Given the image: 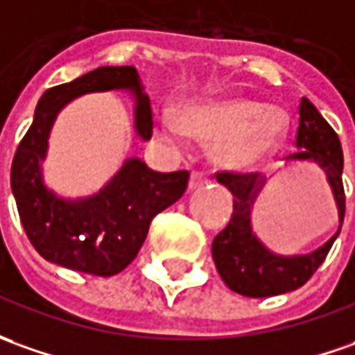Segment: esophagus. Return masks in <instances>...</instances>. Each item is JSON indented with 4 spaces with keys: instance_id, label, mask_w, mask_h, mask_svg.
<instances>
[{
    "instance_id": "34e87169",
    "label": "esophagus",
    "mask_w": 355,
    "mask_h": 355,
    "mask_svg": "<svg viewBox=\"0 0 355 355\" xmlns=\"http://www.w3.org/2000/svg\"><path fill=\"white\" fill-rule=\"evenodd\" d=\"M208 177H204L202 173H198V171H194L192 175H190V182H188V188L190 190H198V188H204L208 187Z\"/></svg>"
}]
</instances>
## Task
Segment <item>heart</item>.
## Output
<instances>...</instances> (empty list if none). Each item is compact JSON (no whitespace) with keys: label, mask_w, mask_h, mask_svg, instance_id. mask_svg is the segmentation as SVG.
<instances>
[{"label":"heart","mask_w":355,"mask_h":355,"mask_svg":"<svg viewBox=\"0 0 355 355\" xmlns=\"http://www.w3.org/2000/svg\"><path fill=\"white\" fill-rule=\"evenodd\" d=\"M163 141L178 146L187 136L214 144L211 157L227 171H257L268 165L288 134V118L276 107L247 96L194 101L180 118L159 114Z\"/></svg>","instance_id":"heart-1"}]
</instances>
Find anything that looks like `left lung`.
Returning a JSON list of instances; mask_svg holds the SVG:
<instances>
[{"label": "left lung", "instance_id": "8db88e82", "mask_svg": "<svg viewBox=\"0 0 355 355\" xmlns=\"http://www.w3.org/2000/svg\"><path fill=\"white\" fill-rule=\"evenodd\" d=\"M297 151L288 155L289 163L309 161L319 165L329 180L338 208V231L307 254H276L252 231V204L260 194L266 178L259 173L233 175L218 173V182L233 194V216L227 227L211 243V257L221 279L229 289L245 297H272L301 288L324 262L332 243L336 241L344 221L346 196L342 184L344 155L336 132L320 116L309 98H301L299 128L295 139Z\"/></svg>", "mask_w": 355, "mask_h": 355}]
</instances>
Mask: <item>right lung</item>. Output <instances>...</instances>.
<instances>
[{
  "instance_id": "add662e5",
  "label": "right lung",
  "mask_w": 355,
  "mask_h": 355,
  "mask_svg": "<svg viewBox=\"0 0 355 355\" xmlns=\"http://www.w3.org/2000/svg\"><path fill=\"white\" fill-rule=\"evenodd\" d=\"M98 91H130L136 101L137 136L151 137V105L136 67H96L40 96L35 120L13 157L11 190L26 237L42 259L107 278L136 259L151 219L184 194L190 175L188 171L157 173L132 157L93 196L71 200L46 187L42 161L58 112L77 96Z\"/></svg>"
}]
</instances>
